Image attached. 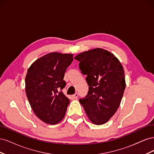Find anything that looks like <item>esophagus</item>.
Instances as JSON below:
<instances>
[{"label":"esophagus","instance_id":"esophagus-1","mask_svg":"<svg viewBox=\"0 0 154 154\" xmlns=\"http://www.w3.org/2000/svg\"><path fill=\"white\" fill-rule=\"evenodd\" d=\"M72 97L73 99H77L78 97V94H77V93H75V94H73V95L72 96Z\"/></svg>","mask_w":154,"mask_h":154}]
</instances>
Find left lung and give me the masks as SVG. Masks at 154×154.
<instances>
[{"instance_id":"8db88e82","label":"left lung","mask_w":154,"mask_h":154,"mask_svg":"<svg viewBox=\"0 0 154 154\" xmlns=\"http://www.w3.org/2000/svg\"><path fill=\"white\" fill-rule=\"evenodd\" d=\"M87 75L88 91L80 99L88 118L97 125L106 123L116 112L125 89V71L114 54L101 48L82 52L74 57Z\"/></svg>"}]
</instances>
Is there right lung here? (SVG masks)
<instances>
[{"label":"right lung","instance_id":"1","mask_svg":"<svg viewBox=\"0 0 154 154\" xmlns=\"http://www.w3.org/2000/svg\"><path fill=\"white\" fill-rule=\"evenodd\" d=\"M72 54L50 53L32 63L26 74V93L32 110L44 123L55 125L63 119L70 100L62 90Z\"/></svg>","mask_w":154,"mask_h":154}]
</instances>
